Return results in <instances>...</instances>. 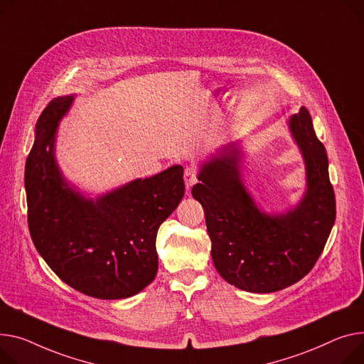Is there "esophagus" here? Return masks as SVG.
<instances>
[{
	"label": "esophagus",
	"mask_w": 364,
	"mask_h": 364,
	"mask_svg": "<svg viewBox=\"0 0 364 364\" xmlns=\"http://www.w3.org/2000/svg\"><path fill=\"white\" fill-rule=\"evenodd\" d=\"M184 181H186V187L190 188L193 184L198 183V169L193 166H187L184 171Z\"/></svg>",
	"instance_id": "obj_1"
}]
</instances>
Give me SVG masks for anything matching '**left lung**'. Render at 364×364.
<instances>
[{
	"instance_id": "left-lung-1",
	"label": "left lung",
	"mask_w": 364,
	"mask_h": 364,
	"mask_svg": "<svg viewBox=\"0 0 364 364\" xmlns=\"http://www.w3.org/2000/svg\"><path fill=\"white\" fill-rule=\"evenodd\" d=\"M303 152L307 190L294 210L262 213L240 178V151L234 144L203 165L191 195L205 209L216 271L250 293H274L304 278L319 259L335 223V193L328 155L301 107L289 118Z\"/></svg>"
}]
</instances>
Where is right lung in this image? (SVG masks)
Instances as JSON below:
<instances>
[{
  "label": "right lung",
  "mask_w": 364,
  "mask_h": 364,
  "mask_svg": "<svg viewBox=\"0 0 364 364\" xmlns=\"http://www.w3.org/2000/svg\"><path fill=\"white\" fill-rule=\"evenodd\" d=\"M73 96L53 100L38 118L24 169L33 245L60 279L104 300L126 299L158 272L156 234L184 196L183 166L139 178L108 195L85 199L68 187L54 159L60 119Z\"/></svg>",
  "instance_id": "1"
}]
</instances>
